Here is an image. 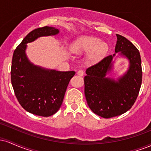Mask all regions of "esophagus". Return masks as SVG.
<instances>
[{"label": "esophagus", "instance_id": "obj_1", "mask_svg": "<svg viewBox=\"0 0 151 151\" xmlns=\"http://www.w3.org/2000/svg\"><path fill=\"white\" fill-rule=\"evenodd\" d=\"M77 74L79 76H81V77H82V76L84 75V72L82 70H79L77 72Z\"/></svg>", "mask_w": 151, "mask_h": 151}]
</instances>
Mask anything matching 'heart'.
Returning a JSON list of instances; mask_svg holds the SVG:
<instances>
[{
	"instance_id": "1",
	"label": "heart",
	"mask_w": 151,
	"mask_h": 151,
	"mask_svg": "<svg viewBox=\"0 0 151 151\" xmlns=\"http://www.w3.org/2000/svg\"><path fill=\"white\" fill-rule=\"evenodd\" d=\"M72 51L77 54L89 52V59L91 62H98L104 57L108 51L106 43L100 42L95 37H83L79 39L72 47Z\"/></svg>"
}]
</instances>
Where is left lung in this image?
Returning a JSON list of instances; mask_svg holds the SVG:
<instances>
[{
	"instance_id": "8db88e82",
	"label": "left lung",
	"mask_w": 151,
	"mask_h": 151,
	"mask_svg": "<svg viewBox=\"0 0 151 151\" xmlns=\"http://www.w3.org/2000/svg\"><path fill=\"white\" fill-rule=\"evenodd\" d=\"M115 52L129 61L126 73L117 81L106 77L112 70L114 57L109 55L86 69L84 77V94L91 111L99 116L109 118L129 111L136 101L142 83L141 59L138 50L129 40L116 35Z\"/></svg>"
}]
</instances>
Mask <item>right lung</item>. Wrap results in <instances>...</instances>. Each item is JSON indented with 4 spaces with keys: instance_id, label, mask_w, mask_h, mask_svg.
Wrapping results in <instances>:
<instances>
[{
    "instance_id": "1",
    "label": "right lung",
    "mask_w": 151,
    "mask_h": 151,
    "mask_svg": "<svg viewBox=\"0 0 151 151\" xmlns=\"http://www.w3.org/2000/svg\"><path fill=\"white\" fill-rule=\"evenodd\" d=\"M58 33V29L48 26L35 29L13 52L10 74L15 96L22 108L35 115L48 117L56 113L71 78L75 74L74 71L60 72L34 65L26 56L27 43Z\"/></svg>"
}]
</instances>
